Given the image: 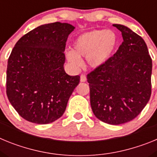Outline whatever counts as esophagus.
<instances>
[{
  "label": "esophagus",
  "mask_w": 157,
  "mask_h": 157,
  "mask_svg": "<svg viewBox=\"0 0 157 157\" xmlns=\"http://www.w3.org/2000/svg\"><path fill=\"white\" fill-rule=\"evenodd\" d=\"M80 81L82 82H84L86 81V76L85 75H81V76H80Z\"/></svg>",
  "instance_id": "1"
}]
</instances>
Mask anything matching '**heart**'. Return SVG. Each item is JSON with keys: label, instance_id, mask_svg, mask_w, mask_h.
Wrapping results in <instances>:
<instances>
[{"label": "heart", "instance_id": "heart-1", "mask_svg": "<svg viewBox=\"0 0 157 157\" xmlns=\"http://www.w3.org/2000/svg\"><path fill=\"white\" fill-rule=\"evenodd\" d=\"M118 36L112 30H94L75 38L73 50L66 53L67 59L75 67L82 65L81 58H86L88 65L98 68L109 61L117 48Z\"/></svg>", "mask_w": 157, "mask_h": 157}]
</instances>
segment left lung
<instances>
[{
    "mask_svg": "<svg viewBox=\"0 0 157 157\" xmlns=\"http://www.w3.org/2000/svg\"><path fill=\"white\" fill-rule=\"evenodd\" d=\"M123 41L105 65L87 75L90 105L98 120L111 125L131 121L151 96L152 59L145 41L129 27L113 24Z\"/></svg>",
    "mask_w": 157,
    "mask_h": 157,
    "instance_id": "8db88e82",
    "label": "left lung"
}]
</instances>
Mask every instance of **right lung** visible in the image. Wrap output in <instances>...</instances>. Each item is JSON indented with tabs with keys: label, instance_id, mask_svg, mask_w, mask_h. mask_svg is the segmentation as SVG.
<instances>
[{
	"label": "right lung",
	"instance_id": "right-lung-1",
	"mask_svg": "<svg viewBox=\"0 0 157 157\" xmlns=\"http://www.w3.org/2000/svg\"><path fill=\"white\" fill-rule=\"evenodd\" d=\"M75 28L59 22L41 25L15 45L8 60L6 92L24 120L47 124L63 116L80 81L63 67L66 41Z\"/></svg>",
	"mask_w": 157,
	"mask_h": 157
}]
</instances>
